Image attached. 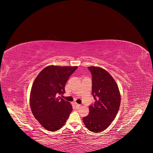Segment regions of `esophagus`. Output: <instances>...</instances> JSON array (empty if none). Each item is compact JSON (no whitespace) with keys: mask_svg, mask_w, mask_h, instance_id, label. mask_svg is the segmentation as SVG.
I'll use <instances>...</instances> for the list:
<instances>
[{"mask_svg":"<svg viewBox=\"0 0 153 153\" xmlns=\"http://www.w3.org/2000/svg\"><path fill=\"white\" fill-rule=\"evenodd\" d=\"M75 105L76 106H77V107H79V106H80V104H78L76 103H75Z\"/></svg>","mask_w":153,"mask_h":153,"instance_id":"obj_1","label":"esophagus"}]
</instances>
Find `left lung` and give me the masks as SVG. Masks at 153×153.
<instances>
[{
	"mask_svg": "<svg viewBox=\"0 0 153 153\" xmlns=\"http://www.w3.org/2000/svg\"><path fill=\"white\" fill-rule=\"evenodd\" d=\"M92 75V94L95 102L83 121L89 131L100 133L107 128L117 114L121 104L118 86L110 74L99 67H88Z\"/></svg>",
	"mask_w": 153,
	"mask_h": 153,
	"instance_id": "obj_1",
	"label": "left lung"
}]
</instances>
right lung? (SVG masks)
<instances>
[{"label":"right lung","instance_id":"1","mask_svg":"<svg viewBox=\"0 0 153 153\" xmlns=\"http://www.w3.org/2000/svg\"><path fill=\"white\" fill-rule=\"evenodd\" d=\"M76 66H49L44 68L32 84L30 105L34 117L51 131L61 129L72 112V106L61 98L68 78Z\"/></svg>","mask_w":153,"mask_h":153}]
</instances>
